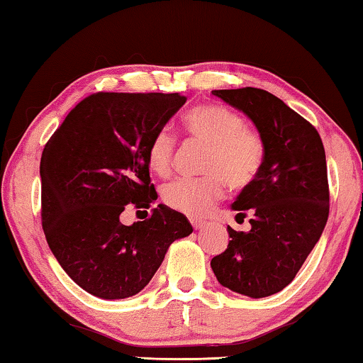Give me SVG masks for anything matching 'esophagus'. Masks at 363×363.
Masks as SVG:
<instances>
[{
	"label": "esophagus",
	"mask_w": 363,
	"mask_h": 363,
	"mask_svg": "<svg viewBox=\"0 0 363 363\" xmlns=\"http://www.w3.org/2000/svg\"><path fill=\"white\" fill-rule=\"evenodd\" d=\"M191 223H192V226L196 230H202L203 226H205V223H207V221H203V220H200V218H191Z\"/></svg>",
	"instance_id": "esophagus-1"
}]
</instances>
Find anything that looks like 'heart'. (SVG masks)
I'll use <instances>...</instances> for the list:
<instances>
[{
  "label": "heart",
  "instance_id": "1",
  "mask_svg": "<svg viewBox=\"0 0 363 363\" xmlns=\"http://www.w3.org/2000/svg\"><path fill=\"white\" fill-rule=\"evenodd\" d=\"M191 138L207 145L202 179H176L163 189L166 205L189 216H202L225 192L245 189L257 179L266 160L261 135L247 128L245 118L223 106L202 104L184 118ZM176 140L169 128H160L148 145V166L158 176H167L172 167Z\"/></svg>",
  "mask_w": 363,
  "mask_h": 363
}]
</instances>
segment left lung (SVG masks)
I'll list each match as a JSON object with an SVG mask.
<instances>
[{
	"label": "left lung",
	"mask_w": 363,
	"mask_h": 363,
	"mask_svg": "<svg viewBox=\"0 0 363 363\" xmlns=\"http://www.w3.org/2000/svg\"><path fill=\"white\" fill-rule=\"evenodd\" d=\"M212 94L251 118L266 145V160L257 179L231 205L236 220L251 215V230L228 226V247L210 266L226 289L262 298L295 279L323 235L329 215L326 153L318 130L267 91Z\"/></svg>",
	"instance_id": "obj_1"
}]
</instances>
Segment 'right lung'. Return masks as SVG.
<instances>
[{"mask_svg":"<svg viewBox=\"0 0 363 363\" xmlns=\"http://www.w3.org/2000/svg\"><path fill=\"white\" fill-rule=\"evenodd\" d=\"M186 101L179 93L91 94L43 148V233L65 272L91 295H137L171 242L192 233L186 216L163 203L147 220L121 221L127 207L150 208L158 199L148 145Z\"/></svg>","mask_w":363,"mask_h":363,"instance_id":"1","label":"right lung"}]
</instances>
